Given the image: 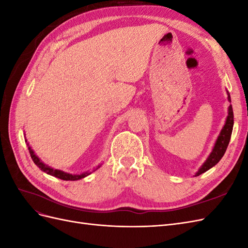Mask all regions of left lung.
Masks as SVG:
<instances>
[{"label":"left lung","mask_w":248,"mask_h":248,"mask_svg":"<svg viewBox=\"0 0 248 248\" xmlns=\"http://www.w3.org/2000/svg\"><path fill=\"white\" fill-rule=\"evenodd\" d=\"M228 95H229L228 96L229 101H231L230 94L228 93ZM232 126H234V112H232V106H230L229 107V115H228V118H227L226 124H224L223 128H222V130L219 134V137L215 142L213 151L208 157V159L206 160V162L202 164V168L199 170V171L197 172L196 176H200V175L202 174V172H205L208 170L213 168L215 164L218 163L219 160L222 158V156L224 155V153H226L227 148L229 146V142H230L231 136H232Z\"/></svg>","instance_id":"8db88e82"}]
</instances>
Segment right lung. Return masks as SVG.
<instances>
[{
  "label": "right lung",
  "instance_id": "obj_1",
  "mask_svg": "<svg viewBox=\"0 0 248 248\" xmlns=\"http://www.w3.org/2000/svg\"><path fill=\"white\" fill-rule=\"evenodd\" d=\"M26 141H27V140H26ZM28 147H29L30 155H31V158L33 159L34 163H35L36 166L38 167L41 170L46 171V174H48V175H50V176L57 177V178L61 179V180H66V181H68V180H70V181H76V180L82 179V178H85V177H87L88 175L91 174V172H85V174H80V175H71V174H68V172H64V171L60 170H54V169L50 168V167L46 166V164H44V163L38 158V157H37V156L35 155V153L33 152V150L31 149V147L29 146V144H28Z\"/></svg>",
  "mask_w": 248,
  "mask_h": 248
}]
</instances>
